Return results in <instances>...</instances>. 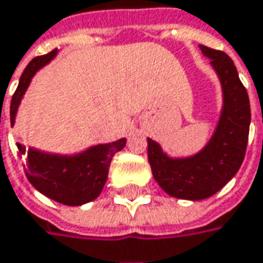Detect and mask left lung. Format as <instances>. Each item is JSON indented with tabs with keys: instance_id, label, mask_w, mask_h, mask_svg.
I'll list each match as a JSON object with an SVG mask.
<instances>
[{
	"instance_id": "left-lung-1",
	"label": "left lung",
	"mask_w": 263,
	"mask_h": 263,
	"mask_svg": "<svg viewBox=\"0 0 263 263\" xmlns=\"http://www.w3.org/2000/svg\"><path fill=\"white\" fill-rule=\"evenodd\" d=\"M216 71L223 95L217 126L198 153L171 158L159 143L147 138V158L153 177L170 196L199 201L213 196L238 173L250 128V101L232 59L220 50L199 46Z\"/></svg>"
}]
</instances>
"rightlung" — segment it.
<instances>
[{"mask_svg":"<svg viewBox=\"0 0 263 263\" xmlns=\"http://www.w3.org/2000/svg\"><path fill=\"white\" fill-rule=\"evenodd\" d=\"M56 54L58 49L34 58L22 72L19 86L10 104L11 126L14 125L17 108L32 77ZM125 144L126 138H120L113 143L87 147L83 152L74 155L49 153L35 147L26 148L21 143H17V148L19 156L24 159V168L31 184L56 202L76 207L87 204L100 196L108 177L111 159Z\"/></svg>","mask_w":263,"mask_h":263,"instance_id":"add662e5","label":"right lung"}]
</instances>
